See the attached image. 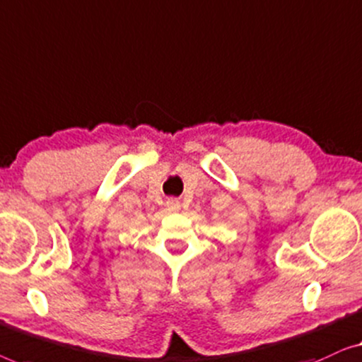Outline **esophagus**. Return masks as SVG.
Returning <instances> with one entry per match:
<instances>
[{
    "label": "esophagus",
    "instance_id": "1",
    "mask_svg": "<svg viewBox=\"0 0 362 362\" xmlns=\"http://www.w3.org/2000/svg\"><path fill=\"white\" fill-rule=\"evenodd\" d=\"M165 206H167V210H169V211L177 213L180 210V202L175 200V198H170V200H167Z\"/></svg>",
    "mask_w": 362,
    "mask_h": 362
}]
</instances>
